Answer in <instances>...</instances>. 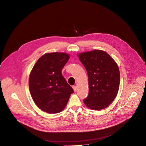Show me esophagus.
<instances>
[{
	"mask_svg": "<svg viewBox=\"0 0 146 146\" xmlns=\"http://www.w3.org/2000/svg\"><path fill=\"white\" fill-rule=\"evenodd\" d=\"M72 88H73V89H74V92H76V89H77V88H76V86H72Z\"/></svg>",
	"mask_w": 146,
	"mask_h": 146,
	"instance_id": "obj_1",
	"label": "esophagus"
}]
</instances>
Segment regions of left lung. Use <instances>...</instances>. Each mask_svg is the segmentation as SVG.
Masks as SVG:
<instances>
[{"label": "left lung", "instance_id": "obj_1", "mask_svg": "<svg viewBox=\"0 0 146 146\" xmlns=\"http://www.w3.org/2000/svg\"><path fill=\"white\" fill-rule=\"evenodd\" d=\"M78 57L88 75L89 94L84 100L85 104L93 110L107 107L119 90L120 73L117 63L99 50L80 53Z\"/></svg>", "mask_w": 146, "mask_h": 146}]
</instances>
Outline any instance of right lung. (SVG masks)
Listing matches in <instances>:
<instances>
[{
  "instance_id": "obj_1",
  "label": "right lung",
  "mask_w": 146,
  "mask_h": 146,
  "mask_svg": "<svg viewBox=\"0 0 146 146\" xmlns=\"http://www.w3.org/2000/svg\"><path fill=\"white\" fill-rule=\"evenodd\" d=\"M69 58L64 53L45 54L31 72L29 88L32 98L40 109L49 114L61 112L74 93L61 74Z\"/></svg>"
}]
</instances>
